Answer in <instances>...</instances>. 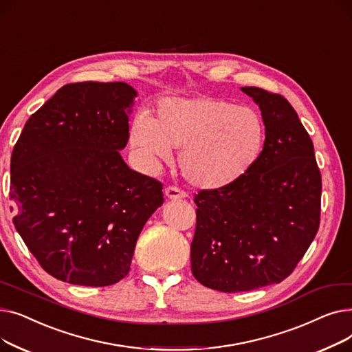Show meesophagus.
<instances>
[{"label":"esophagus","instance_id":"1","mask_svg":"<svg viewBox=\"0 0 352 352\" xmlns=\"http://www.w3.org/2000/svg\"><path fill=\"white\" fill-rule=\"evenodd\" d=\"M165 195L168 197L170 199H179L186 197V192H184L181 188L175 187V186H170L165 188Z\"/></svg>","mask_w":352,"mask_h":352}]
</instances>
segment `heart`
I'll list each match as a JSON object with an SVG mask.
<instances>
[{"label":"heart","mask_w":352,"mask_h":352,"mask_svg":"<svg viewBox=\"0 0 352 352\" xmlns=\"http://www.w3.org/2000/svg\"><path fill=\"white\" fill-rule=\"evenodd\" d=\"M265 126L248 107L212 98H168L157 118L140 114L129 128V144L148 161L179 158L184 177L202 190L226 188L241 178L261 153Z\"/></svg>","instance_id":"1"}]
</instances>
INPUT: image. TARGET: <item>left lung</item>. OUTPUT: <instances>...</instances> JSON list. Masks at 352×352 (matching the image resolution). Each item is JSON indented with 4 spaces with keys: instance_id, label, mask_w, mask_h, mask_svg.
Wrapping results in <instances>:
<instances>
[{
    "instance_id": "obj_1",
    "label": "left lung",
    "mask_w": 352,
    "mask_h": 352,
    "mask_svg": "<svg viewBox=\"0 0 352 352\" xmlns=\"http://www.w3.org/2000/svg\"><path fill=\"white\" fill-rule=\"evenodd\" d=\"M243 91L261 109L263 151L231 186L194 197L191 271L198 283L223 292L284 281L316 238L321 215V173L298 114L281 94Z\"/></svg>"
}]
</instances>
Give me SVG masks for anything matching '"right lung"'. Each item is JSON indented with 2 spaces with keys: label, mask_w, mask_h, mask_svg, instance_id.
<instances>
[{
  "label": "right lung",
  "mask_w": 352,
  "mask_h": 352,
  "mask_svg": "<svg viewBox=\"0 0 352 352\" xmlns=\"http://www.w3.org/2000/svg\"><path fill=\"white\" fill-rule=\"evenodd\" d=\"M135 96L125 82L67 84L14 145L12 223L54 278L85 287L121 281L146 219L162 206V182L129 170L118 153Z\"/></svg>",
  "instance_id": "1"
}]
</instances>
